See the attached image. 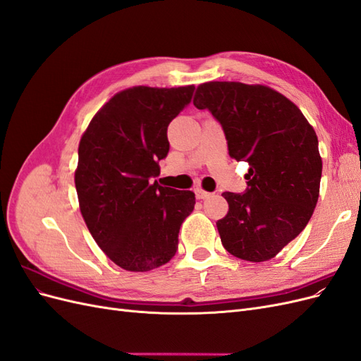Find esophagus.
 Wrapping results in <instances>:
<instances>
[{
  "instance_id": "obj_1",
  "label": "esophagus",
  "mask_w": 361,
  "mask_h": 361,
  "mask_svg": "<svg viewBox=\"0 0 361 361\" xmlns=\"http://www.w3.org/2000/svg\"><path fill=\"white\" fill-rule=\"evenodd\" d=\"M194 192H195V197H197L199 200H204V199H207L211 195V192H207V191H204L202 188H195Z\"/></svg>"
}]
</instances>
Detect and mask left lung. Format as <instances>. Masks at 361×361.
Listing matches in <instances>:
<instances>
[{
  "instance_id": "1",
  "label": "left lung",
  "mask_w": 361,
  "mask_h": 361,
  "mask_svg": "<svg viewBox=\"0 0 361 361\" xmlns=\"http://www.w3.org/2000/svg\"><path fill=\"white\" fill-rule=\"evenodd\" d=\"M192 104L221 125L228 155L248 162L247 190L223 192L228 212L216 228L228 253L265 262L307 226L319 197L322 159L300 108L265 85L211 81Z\"/></svg>"
}]
</instances>
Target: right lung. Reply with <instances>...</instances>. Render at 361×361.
I'll return each mask as SVG.
<instances>
[{
  "label": "right lung",
  "instance_id": "1",
  "mask_svg": "<svg viewBox=\"0 0 361 361\" xmlns=\"http://www.w3.org/2000/svg\"><path fill=\"white\" fill-rule=\"evenodd\" d=\"M194 85H138L114 94L78 147L75 187L84 221L104 253L126 271L155 269L176 255L179 228L195 204L191 191L159 187L167 128L191 102Z\"/></svg>",
  "mask_w": 361,
  "mask_h": 361
}]
</instances>
